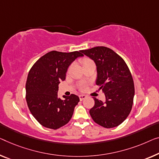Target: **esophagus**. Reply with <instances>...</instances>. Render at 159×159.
<instances>
[{
    "label": "esophagus",
    "mask_w": 159,
    "mask_h": 159,
    "mask_svg": "<svg viewBox=\"0 0 159 159\" xmlns=\"http://www.w3.org/2000/svg\"><path fill=\"white\" fill-rule=\"evenodd\" d=\"M86 98V95H84V94H81V95H79V98L80 101H83L84 99H85Z\"/></svg>",
    "instance_id": "obj_1"
}]
</instances>
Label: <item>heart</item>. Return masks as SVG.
<instances>
[{"label":"heart","instance_id":"heart-1","mask_svg":"<svg viewBox=\"0 0 159 159\" xmlns=\"http://www.w3.org/2000/svg\"><path fill=\"white\" fill-rule=\"evenodd\" d=\"M91 62H93V61H92L91 59H89V58H84V60H83V61H82L83 66H85V65H86V64H88V63H91ZM86 84H82L80 86V90H84L85 89H86Z\"/></svg>","mask_w":159,"mask_h":159}]
</instances>
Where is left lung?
I'll return each instance as SVG.
<instances>
[{
    "label": "left lung",
    "mask_w": 159,
    "mask_h": 159,
    "mask_svg": "<svg viewBox=\"0 0 159 159\" xmlns=\"http://www.w3.org/2000/svg\"><path fill=\"white\" fill-rule=\"evenodd\" d=\"M81 52L96 63V84L106 96L105 102L93 98L90 115L96 124L106 129L118 126L129 115L134 102V84L129 68L121 57L107 47L97 46Z\"/></svg>",
    "instance_id": "left-lung-1"
}]
</instances>
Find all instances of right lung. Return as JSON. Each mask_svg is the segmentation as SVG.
Wrapping results in <instances>:
<instances>
[{"mask_svg": "<svg viewBox=\"0 0 159 159\" xmlns=\"http://www.w3.org/2000/svg\"><path fill=\"white\" fill-rule=\"evenodd\" d=\"M81 51L63 53L50 51L35 62L28 73L25 98L28 108L43 126L58 129L68 124L75 106L79 102L76 95L58 98V84L66 79L68 68Z\"/></svg>", "mask_w": 159, "mask_h": 159, "instance_id": "obj_1", "label": "right lung"}]
</instances>
